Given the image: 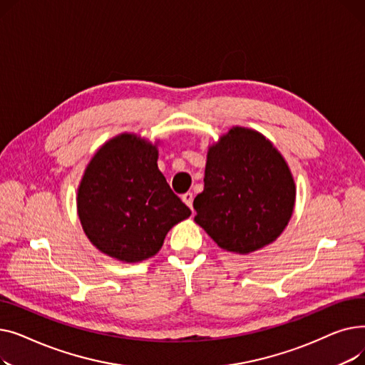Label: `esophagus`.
<instances>
[{
  "instance_id": "obj_1",
  "label": "esophagus",
  "mask_w": 365,
  "mask_h": 365,
  "mask_svg": "<svg viewBox=\"0 0 365 365\" xmlns=\"http://www.w3.org/2000/svg\"><path fill=\"white\" fill-rule=\"evenodd\" d=\"M182 201L190 208V210H194V207H192V202H194V194L192 192H186V194H183L182 195Z\"/></svg>"
}]
</instances>
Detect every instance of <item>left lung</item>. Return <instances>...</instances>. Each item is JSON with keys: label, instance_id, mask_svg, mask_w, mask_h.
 I'll use <instances>...</instances> for the list:
<instances>
[{"label": "left lung", "instance_id": "1", "mask_svg": "<svg viewBox=\"0 0 365 365\" xmlns=\"http://www.w3.org/2000/svg\"><path fill=\"white\" fill-rule=\"evenodd\" d=\"M294 200L281 153L260 133L234 127L208 149L195 222L223 250L247 255L279 237Z\"/></svg>", "mask_w": 365, "mask_h": 365}]
</instances>
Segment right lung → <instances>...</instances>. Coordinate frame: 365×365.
I'll return each mask as SVG.
<instances>
[{
    "mask_svg": "<svg viewBox=\"0 0 365 365\" xmlns=\"http://www.w3.org/2000/svg\"><path fill=\"white\" fill-rule=\"evenodd\" d=\"M157 160V146L121 134L87 165L76 205L86 235L102 253L123 262L145 260L160 252L173 226L190 216Z\"/></svg>",
    "mask_w": 365,
    "mask_h": 365,
    "instance_id": "obj_1",
    "label": "right lung"
}]
</instances>
